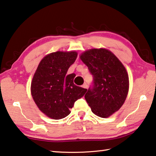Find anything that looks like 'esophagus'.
Returning <instances> with one entry per match:
<instances>
[{
  "label": "esophagus",
  "instance_id": "34e87169",
  "mask_svg": "<svg viewBox=\"0 0 156 156\" xmlns=\"http://www.w3.org/2000/svg\"><path fill=\"white\" fill-rule=\"evenodd\" d=\"M82 87H83V88H85V89H87L88 88V86H87V85L86 83H84L83 85H82Z\"/></svg>",
  "mask_w": 156,
  "mask_h": 156
}]
</instances>
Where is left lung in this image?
I'll use <instances>...</instances> for the list:
<instances>
[{
  "label": "left lung",
  "instance_id": "8db88e82",
  "mask_svg": "<svg viewBox=\"0 0 156 156\" xmlns=\"http://www.w3.org/2000/svg\"><path fill=\"white\" fill-rule=\"evenodd\" d=\"M93 76V85L85 98L94 114L107 118L120 109L129 89L126 68L112 52L105 48H93L80 56Z\"/></svg>",
  "mask_w": 156,
  "mask_h": 156
}]
</instances>
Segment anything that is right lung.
Returning <instances> with one entry per match:
<instances>
[{"label":"right lung","mask_w":156,"mask_h":156,"mask_svg":"<svg viewBox=\"0 0 156 156\" xmlns=\"http://www.w3.org/2000/svg\"><path fill=\"white\" fill-rule=\"evenodd\" d=\"M77 56L75 51L51 53L41 60L34 74L30 87L33 100L44 115L53 119L68 116L74 103L87 90L74 85L75 73L66 75Z\"/></svg>","instance_id":"1"}]
</instances>
